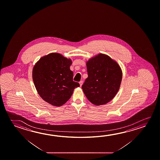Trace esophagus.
Returning <instances> with one entry per match:
<instances>
[{
    "mask_svg": "<svg viewBox=\"0 0 160 160\" xmlns=\"http://www.w3.org/2000/svg\"><path fill=\"white\" fill-rule=\"evenodd\" d=\"M79 84H80V87H81V86H82V84H83V81H80V82H79Z\"/></svg>",
    "mask_w": 160,
    "mask_h": 160,
    "instance_id": "esophagus-1",
    "label": "esophagus"
}]
</instances>
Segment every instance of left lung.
I'll return each instance as SVG.
<instances>
[{
    "label": "left lung",
    "instance_id": "obj_1",
    "mask_svg": "<svg viewBox=\"0 0 160 160\" xmlns=\"http://www.w3.org/2000/svg\"><path fill=\"white\" fill-rule=\"evenodd\" d=\"M88 77L82 85L84 94L97 106L110 102L117 94L122 79L118 63L109 56L99 53L87 62Z\"/></svg>",
    "mask_w": 160,
    "mask_h": 160
}]
</instances>
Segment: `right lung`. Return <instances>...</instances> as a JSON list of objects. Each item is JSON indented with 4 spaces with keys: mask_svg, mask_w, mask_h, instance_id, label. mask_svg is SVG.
I'll use <instances>...</instances> for the list:
<instances>
[{
    "mask_svg": "<svg viewBox=\"0 0 160 160\" xmlns=\"http://www.w3.org/2000/svg\"><path fill=\"white\" fill-rule=\"evenodd\" d=\"M71 64V59L53 52L43 56L34 65L32 78L35 88L42 99L51 105H63L75 88L80 87L73 81Z\"/></svg>",
    "mask_w": 160,
    "mask_h": 160,
    "instance_id": "add662e5",
    "label": "right lung"
}]
</instances>
